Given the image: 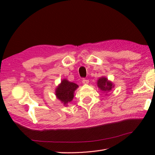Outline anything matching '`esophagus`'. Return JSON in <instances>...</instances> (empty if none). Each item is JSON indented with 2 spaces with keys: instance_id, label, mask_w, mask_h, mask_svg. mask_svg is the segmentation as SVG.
Here are the masks:
<instances>
[{
  "instance_id": "obj_1",
  "label": "esophagus",
  "mask_w": 155,
  "mask_h": 155,
  "mask_svg": "<svg viewBox=\"0 0 155 155\" xmlns=\"http://www.w3.org/2000/svg\"><path fill=\"white\" fill-rule=\"evenodd\" d=\"M83 84H84V85H86V84H88L89 83V81L87 80V79H83V81H82Z\"/></svg>"
}]
</instances>
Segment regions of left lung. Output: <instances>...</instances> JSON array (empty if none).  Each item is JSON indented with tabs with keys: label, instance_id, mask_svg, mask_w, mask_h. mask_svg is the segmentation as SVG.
Wrapping results in <instances>:
<instances>
[{
	"label": "left lung",
	"instance_id": "left-lung-1",
	"mask_svg": "<svg viewBox=\"0 0 155 155\" xmlns=\"http://www.w3.org/2000/svg\"><path fill=\"white\" fill-rule=\"evenodd\" d=\"M97 86H98L99 90L105 93L106 95H107V94L110 92L112 90V89L114 87V83L104 77H100L98 78V80L97 81Z\"/></svg>",
	"mask_w": 155,
	"mask_h": 155
}]
</instances>
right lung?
Here are the masks:
<instances>
[{
    "instance_id": "right-lung-1",
    "label": "right lung",
    "mask_w": 155,
    "mask_h": 155,
    "mask_svg": "<svg viewBox=\"0 0 155 155\" xmlns=\"http://www.w3.org/2000/svg\"><path fill=\"white\" fill-rule=\"evenodd\" d=\"M78 87L77 84L68 81L66 78L61 80V83L55 89V96L57 98L64 104V106H68V103L71 102L74 98V93Z\"/></svg>"
}]
</instances>
